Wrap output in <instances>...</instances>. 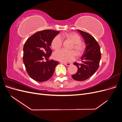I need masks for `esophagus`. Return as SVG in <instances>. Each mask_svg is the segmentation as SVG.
Here are the masks:
<instances>
[{
    "label": "esophagus",
    "instance_id": "34e87169",
    "mask_svg": "<svg viewBox=\"0 0 122 122\" xmlns=\"http://www.w3.org/2000/svg\"><path fill=\"white\" fill-rule=\"evenodd\" d=\"M62 64H63L64 65H66V66H70L71 65V63H69V62H61Z\"/></svg>",
    "mask_w": 122,
    "mask_h": 122
}]
</instances>
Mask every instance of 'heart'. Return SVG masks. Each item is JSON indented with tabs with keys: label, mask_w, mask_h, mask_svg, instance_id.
<instances>
[{
	"label": "heart",
	"mask_w": 122,
	"mask_h": 122,
	"mask_svg": "<svg viewBox=\"0 0 122 122\" xmlns=\"http://www.w3.org/2000/svg\"><path fill=\"white\" fill-rule=\"evenodd\" d=\"M62 37L65 38L70 40L72 43L73 46L72 49H74L77 55H81L84 50V45L81 42L80 36L75 33H70V34H64ZM62 39L60 36H55L51 42V47L53 49L56 50L62 46ZM53 58L55 60L61 62L71 61L74 60L76 56V53L74 51H67L64 49H59L55 51L53 54Z\"/></svg>",
	"instance_id": "obj_1"
}]
</instances>
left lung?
Returning <instances> with one entry per match:
<instances>
[{
    "label": "left lung",
    "instance_id": "obj_1",
    "mask_svg": "<svg viewBox=\"0 0 122 122\" xmlns=\"http://www.w3.org/2000/svg\"><path fill=\"white\" fill-rule=\"evenodd\" d=\"M77 30L82 36L86 46L81 57V64L74 63L78 68V71L72 77L76 80L84 81L89 78L98 70L101 54L99 44L93 36L79 29Z\"/></svg>",
    "mask_w": 122,
    "mask_h": 122
}]
</instances>
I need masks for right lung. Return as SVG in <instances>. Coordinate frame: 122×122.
<instances>
[{
	"label": "right lung",
	"mask_w": 122,
	"mask_h": 122,
	"mask_svg": "<svg viewBox=\"0 0 122 122\" xmlns=\"http://www.w3.org/2000/svg\"><path fill=\"white\" fill-rule=\"evenodd\" d=\"M60 31L47 29L38 31L29 37L23 47V60L29 76L39 82H44L52 76L58 61H43L51 55L53 39Z\"/></svg>",
	"instance_id": "obj_1"
}]
</instances>
